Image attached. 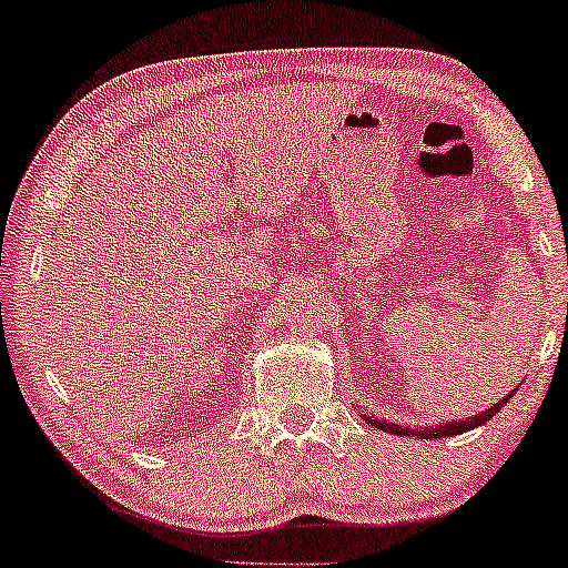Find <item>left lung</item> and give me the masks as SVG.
Returning a JSON list of instances; mask_svg holds the SVG:
<instances>
[{
	"instance_id": "left-lung-1",
	"label": "left lung",
	"mask_w": 568,
	"mask_h": 568,
	"mask_svg": "<svg viewBox=\"0 0 568 568\" xmlns=\"http://www.w3.org/2000/svg\"><path fill=\"white\" fill-rule=\"evenodd\" d=\"M513 397V392L507 394V397H501L499 403H494L490 407H486V410L483 413H475L473 418H458V422H448V424H437V426H422V429H407V426H399V424H392V422H384V418H369V416H362L365 418V422L369 424V426H375V429H381V432H392V435H405V437H410V435H416V437H424V439H439V437H454V435H464V432H469V429H475V426H483V424H488L490 418L496 416V413L501 410V407L507 405V399Z\"/></svg>"
}]
</instances>
